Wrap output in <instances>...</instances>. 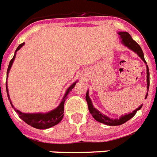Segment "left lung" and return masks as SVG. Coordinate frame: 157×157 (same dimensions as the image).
I'll return each mask as SVG.
<instances>
[{
  "label": "left lung",
  "mask_w": 157,
  "mask_h": 157,
  "mask_svg": "<svg viewBox=\"0 0 157 157\" xmlns=\"http://www.w3.org/2000/svg\"><path fill=\"white\" fill-rule=\"evenodd\" d=\"M119 35L121 36V38L122 40V43L126 45V47H128L129 48H130L131 50H133L134 52H135L140 57V58L142 59L143 61L146 63V61L144 59V52H143L139 44H138L136 42H135L129 33L127 32H119ZM147 64V63H146ZM147 89L149 88V69L148 66H147ZM86 103H87V105H88V109L90 113L92 115L94 118L96 119L97 121H100L101 123H104L105 125H108V126H119V125H121V124L125 123L126 121L130 120L131 117L135 116L137 110H140L141 109L142 106H140L139 108H137L136 109L134 110L132 113H130L126 114V115H124V116L121 117L119 119H111L109 118V117L105 116V115H103L100 112H99L98 110L96 109L95 108L93 107L92 105V103H91V99L89 98L88 96V91H86Z\"/></svg>",
  "instance_id": "left-lung-1"
}]
</instances>
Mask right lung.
Segmentation results:
<instances>
[{
	"instance_id": "right-lung-1",
	"label": "right lung",
	"mask_w": 157,
	"mask_h": 157,
	"mask_svg": "<svg viewBox=\"0 0 157 157\" xmlns=\"http://www.w3.org/2000/svg\"><path fill=\"white\" fill-rule=\"evenodd\" d=\"M24 44V43L18 45V47L17 48V49L15 51V52H17V50L19 49L20 48L22 47V45ZM15 58V54L13 56V57L10 60V62L9 64L8 70H7V75H8L9 71L10 70L11 66L13 64V61ZM76 82H74L72 85H71L69 89L66 91V95L64 96V98L61 100V104L59 105L57 109H55L54 110H52L51 112L48 113H23L20 112L17 109H15V112L18 114V116L22 120L27 123L30 126H33L36 129H48L49 127H52V126H55L58 124L60 121L62 120L64 116V104H65V101H66V98L68 97V94L70 91H71L74 87H75ZM6 91H7V95H8V98L10 100V96H9L8 93V89H7V85H6ZM11 105H12V103L10 102ZM13 106V105H12Z\"/></svg>"
}]
</instances>
